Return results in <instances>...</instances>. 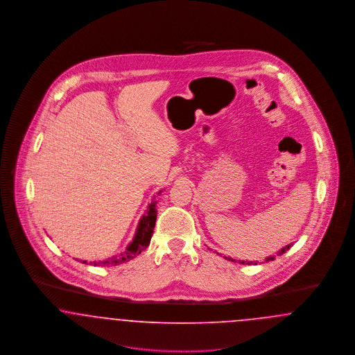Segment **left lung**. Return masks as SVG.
I'll return each instance as SVG.
<instances>
[{"label": "left lung", "mask_w": 355, "mask_h": 355, "mask_svg": "<svg viewBox=\"0 0 355 355\" xmlns=\"http://www.w3.org/2000/svg\"><path fill=\"white\" fill-rule=\"evenodd\" d=\"M290 248H291V245H287L286 248H284V249L279 252L278 255H281V254L285 253V252L288 250ZM272 259H274V257H269V258H268V261H272ZM229 261H234V262H236V259H232V258H229ZM238 262H239V263H242V265H252V263L257 265V262H252V261H250V262H248V261H238Z\"/></svg>", "instance_id": "1"}]
</instances>
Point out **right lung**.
Listing matches in <instances>:
<instances>
[{
  "label": "right lung",
  "instance_id": "1",
  "mask_svg": "<svg viewBox=\"0 0 355 355\" xmlns=\"http://www.w3.org/2000/svg\"><path fill=\"white\" fill-rule=\"evenodd\" d=\"M161 193V191H159ZM158 193V194H159ZM155 201L149 205L148 210H146V214L142 217V220L138 225V230L135 233V239L133 242L129 245V248L126 249L125 253H121L119 255L116 257H112L106 261H98V262H90L92 265L94 266H116L119 265L122 262H126V261H130L133 259L135 257H137L138 254H141L142 250H145L149 243H150V239H152L153 230H154V226H155V220H157V207H155ZM83 263H86V261H81Z\"/></svg>",
  "mask_w": 355,
  "mask_h": 355
}]
</instances>
